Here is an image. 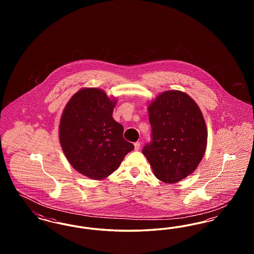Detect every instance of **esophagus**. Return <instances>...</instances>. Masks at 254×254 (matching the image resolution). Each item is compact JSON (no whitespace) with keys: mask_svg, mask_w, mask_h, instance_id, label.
<instances>
[{"mask_svg":"<svg viewBox=\"0 0 254 254\" xmlns=\"http://www.w3.org/2000/svg\"><path fill=\"white\" fill-rule=\"evenodd\" d=\"M134 147H135V150H139L140 147H141V143L140 142L134 143Z\"/></svg>","mask_w":254,"mask_h":254,"instance_id":"esophagus-1","label":"esophagus"}]
</instances>
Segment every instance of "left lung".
<instances>
[{
	"label": "left lung",
	"mask_w": 254,
	"mask_h": 254,
	"mask_svg": "<svg viewBox=\"0 0 254 254\" xmlns=\"http://www.w3.org/2000/svg\"><path fill=\"white\" fill-rule=\"evenodd\" d=\"M151 142L143 148L160 181L174 184L190 175L204 157L205 119L193 99L180 90L161 93L148 106Z\"/></svg>",
	"instance_id": "8db88e82"
}]
</instances>
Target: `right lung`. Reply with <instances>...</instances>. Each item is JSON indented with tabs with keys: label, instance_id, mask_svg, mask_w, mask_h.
Here are the masks:
<instances>
[{
	"label": "right lung",
	"instance_id": "right-lung-1",
	"mask_svg": "<svg viewBox=\"0 0 254 254\" xmlns=\"http://www.w3.org/2000/svg\"><path fill=\"white\" fill-rule=\"evenodd\" d=\"M117 100L99 88H82L63 111L59 138L74 169L93 180H103L119 168L134 145L123 137L124 127L113 119Z\"/></svg>",
	"mask_w": 254,
	"mask_h": 254
}]
</instances>
